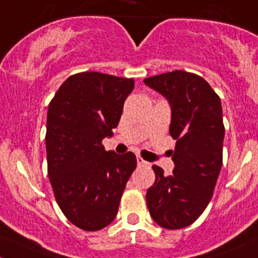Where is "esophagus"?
Masks as SVG:
<instances>
[{"mask_svg": "<svg viewBox=\"0 0 258 258\" xmlns=\"http://www.w3.org/2000/svg\"><path fill=\"white\" fill-rule=\"evenodd\" d=\"M136 160H137V164L139 165H149V163L146 162V160H144L140 155L136 156Z\"/></svg>", "mask_w": 258, "mask_h": 258, "instance_id": "1", "label": "esophagus"}]
</instances>
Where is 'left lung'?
Instances as JSON below:
<instances>
[{
    "label": "left lung",
    "instance_id": "left-lung-1",
    "mask_svg": "<svg viewBox=\"0 0 258 258\" xmlns=\"http://www.w3.org/2000/svg\"><path fill=\"white\" fill-rule=\"evenodd\" d=\"M170 107V175L153 165L155 182L146 192L153 220L165 229L191 225L209 205L223 164L225 130L220 98L206 80L186 71L156 75L144 80Z\"/></svg>",
    "mask_w": 258,
    "mask_h": 258
}]
</instances>
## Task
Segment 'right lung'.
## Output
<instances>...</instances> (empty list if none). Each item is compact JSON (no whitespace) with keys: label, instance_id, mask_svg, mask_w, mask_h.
<instances>
[{"label":"right lung","instance_id":"obj_1","mask_svg":"<svg viewBox=\"0 0 258 258\" xmlns=\"http://www.w3.org/2000/svg\"><path fill=\"white\" fill-rule=\"evenodd\" d=\"M134 80L80 72L59 86L47 113L48 177L62 213L74 225L95 232L114 220L134 153L105 151L103 139L118 126Z\"/></svg>","mask_w":258,"mask_h":258}]
</instances>
